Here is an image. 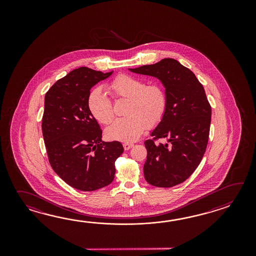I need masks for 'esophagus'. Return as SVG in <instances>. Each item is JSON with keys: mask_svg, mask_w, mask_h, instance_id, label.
I'll list each match as a JSON object with an SVG mask.
<instances>
[{"mask_svg": "<svg viewBox=\"0 0 256 256\" xmlns=\"http://www.w3.org/2000/svg\"><path fill=\"white\" fill-rule=\"evenodd\" d=\"M132 146H134V144H130V142H124V150H129V149H130Z\"/></svg>", "mask_w": 256, "mask_h": 256, "instance_id": "obj_1", "label": "esophagus"}]
</instances>
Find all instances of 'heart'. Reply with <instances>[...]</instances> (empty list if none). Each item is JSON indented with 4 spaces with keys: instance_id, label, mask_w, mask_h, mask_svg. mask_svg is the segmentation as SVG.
<instances>
[{
    "instance_id": "heart-1",
    "label": "heart",
    "mask_w": 256,
    "mask_h": 256,
    "mask_svg": "<svg viewBox=\"0 0 256 256\" xmlns=\"http://www.w3.org/2000/svg\"><path fill=\"white\" fill-rule=\"evenodd\" d=\"M107 90L114 100H128L124 112L127 117L117 119L105 130L110 140L136 141L146 127L152 128L163 119L168 98L160 85H146L138 78L122 74L110 82ZM87 105L90 114L100 124H108L114 119L112 104L100 88L90 92Z\"/></svg>"
}]
</instances>
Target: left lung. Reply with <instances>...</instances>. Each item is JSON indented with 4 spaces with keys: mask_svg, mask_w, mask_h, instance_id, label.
Listing matches in <instances>:
<instances>
[{
    "mask_svg": "<svg viewBox=\"0 0 256 256\" xmlns=\"http://www.w3.org/2000/svg\"><path fill=\"white\" fill-rule=\"evenodd\" d=\"M128 70L156 78L168 98L163 119L150 134L154 139L166 138V142H144V178L158 188L178 185L196 170L206 151L212 108L204 88L190 70L173 58Z\"/></svg>",
    "mask_w": 256,
    "mask_h": 256,
    "instance_id": "left-lung-1",
    "label": "left lung"
}]
</instances>
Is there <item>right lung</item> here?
<instances>
[{
  "instance_id": "obj_1",
  "label": "right lung",
  "mask_w": 256,
  "mask_h": 256,
  "mask_svg": "<svg viewBox=\"0 0 256 256\" xmlns=\"http://www.w3.org/2000/svg\"><path fill=\"white\" fill-rule=\"evenodd\" d=\"M86 66L58 80L44 96V142L49 163L61 180L82 191H93L114 180L120 142L102 141V130L88 109L90 88L109 78Z\"/></svg>"
}]
</instances>
